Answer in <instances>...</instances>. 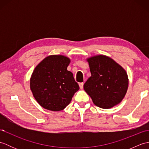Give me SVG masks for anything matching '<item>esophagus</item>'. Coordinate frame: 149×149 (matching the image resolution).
Masks as SVG:
<instances>
[{
  "mask_svg": "<svg viewBox=\"0 0 149 149\" xmlns=\"http://www.w3.org/2000/svg\"><path fill=\"white\" fill-rule=\"evenodd\" d=\"M79 87H80V88L81 89H83V86H84V83H79Z\"/></svg>",
  "mask_w": 149,
  "mask_h": 149,
  "instance_id": "esophagus-1",
  "label": "esophagus"
}]
</instances>
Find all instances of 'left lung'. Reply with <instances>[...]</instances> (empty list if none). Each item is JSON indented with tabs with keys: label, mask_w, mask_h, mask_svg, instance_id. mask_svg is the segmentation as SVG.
<instances>
[{
	"label": "left lung",
	"mask_w": 149,
	"mask_h": 149,
	"mask_svg": "<svg viewBox=\"0 0 149 149\" xmlns=\"http://www.w3.org/2000/svg\"><path fill=\"white\" fill-rule=\"evenodd\" d=\"M91 77L84 90L97 106L108 109L119 104L127 92L129 80L125 70L109 57L99 55L87 59Z\"/></svg>",
	"instance_id": "left-lung-1"
}]
</instances>
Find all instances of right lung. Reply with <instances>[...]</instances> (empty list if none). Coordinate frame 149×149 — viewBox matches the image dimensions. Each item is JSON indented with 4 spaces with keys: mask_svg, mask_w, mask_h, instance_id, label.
<instances>
[{
    "mask_svg": "<svg viewBox=\"0 0 149 149\" xmlns=\"http://www.w3.org/2000/svg\"><path fill=\"white\" fill-rule=\"evenodd\" d=\"M70 62L67 57L52 55L42 60L34 70L30 88L43 108L53 111L64 109L79 89L73 74L67 70Z\"/></svg>",
    "mask_w": 149,
    "mask_h": 149,
    "instance_id": "1",
    "label": "right lung"
}]
</instances>
